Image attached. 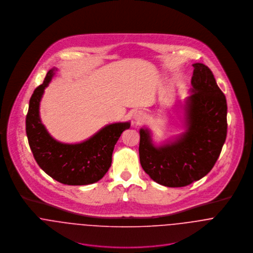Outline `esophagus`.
Wrapping results in <instances>:
<instances>
[{
    "instance_id": "1",
    "label": "esophagus",
    "mask_w": 253,
    "mask_h": 253,
    "mask_svg": "<svg viewBox=\"0 0 253 253\" xmlns=\"http://www.w3.org/2000/svg\"><path fill=\"white\" fill-rule=\"evenodd\" d=\"M145 120H146V117H145V114L142 111H136V112L133 114V121H134V124H136V125H141L142 123H144Z\"/></svg>"
}]
</instances>
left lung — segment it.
Instances as JSON below:
<instances>
[{"mask_svg": "<svg viewBox=\"0 0 253 253\" xmlns=\"http://www.w3.org/2000/svg\"><path fill=\"white\" fill-rule=\"evenodd\" d=\"M193 67L191 94L179 104L185 131L156 145L149 128L139 130L141 167L152 180L167 187H184L206 176L227 136L226 97L208 66Z\"/></svg>", "mask_w": 253, "mask_h": 253, "instance_id": "1", "label": "left lung"}]
</instances>
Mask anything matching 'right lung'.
Wrapping results in <instances>:
<instances>
[{"label":"right lung","mask_w":253,"mask_h":253,"mask_svg":"<svg viewBox=\"0 0 253 253\" xmlns=\"http://www.w3.org/2000/svg\"><path fill=\"white\" fill-rule=\"evenodd\" d=\"M55 71L57 69L52 68L47 72L30 98L26 116L29 146L39 167L54 180L65 185L95 183L108 171L114 147L130 123L107 125L80 143H62L54 139L41 121L40 102Z\"/></svg>","instance_id":"1"}]
</instances>
